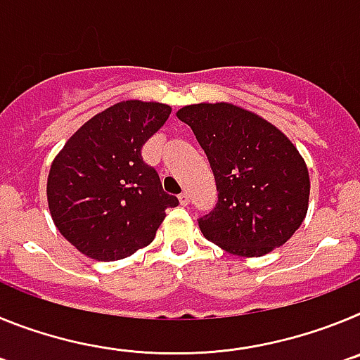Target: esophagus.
Masks as SVG:
<instances>
[{
	"label": "esophagus",
	"mask_w": 360,
	"mask_h": 360,
	"mask_svg": "<svg viewBox=\"0 0 360 360\" xmlns=\"http://www.w3.org/2000/svg\"><path fill=\"white\" fill-rule=\"evenodd\" d=\"M178 200H180V205H189V195L187 193H182V195H178Z\"/></svg>",
	"instance_id": "34e87169"
}]
</instances>
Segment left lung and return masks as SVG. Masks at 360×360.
<instances>
[{"label": "left lung", "mask_w": 360, "mask_h": 360, "mask_svg": "<svg viewBox=\"0 0 360 360\" xmlns=\"http://www.w3.org/2000/svg\"><path fill=\"white\" fill-rule=\"evenodd\" d=\"M189 124L214 173L218 203L198 219L209 241L229 254L259 257L287 243L310 198L304 158L281 129L231 103L189 104Z\"/></svg>", "instance_id": "8db88e82"}]
</instances>
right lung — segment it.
Returning <instances> with one entry per match:
<instances>
[{"label": "right lung", "mask_w": 360, "mask_h": 360, "mask_svg": "<svg viewBox=\"0 0 360 360\" xmlns=\"http://www.w3.org/2000/svg\"><path fill=\"white\" fill-rule=\"evenodd\" d=\"M171 106L120 101L73 133L50 165L46 198L57 231L97 262L122 259L155 240L176 196L142 160Z\"/></svg>", "instance_id": "obj_1"}]
</instances>
